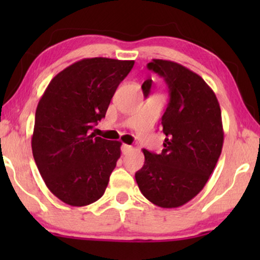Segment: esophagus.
Masks as SVG:
<instances>
[{
	"instance_id": "34e87169",
	"label": "esophagus",
	"mask_w": 260,
	"mask_h": 260,
	"mask_svg": "<svg viewBox=\"0 0 260 260\" xmlns=\"http://www.w3.org/2000/svg\"><path fill=\"white\" fill-rule=\"evenodd\" d=\"M134 150V148L131 147V145H127V144H123L122 145V154L123 155H127L129 152H131Z\"/></svg>"
}]
</instances>
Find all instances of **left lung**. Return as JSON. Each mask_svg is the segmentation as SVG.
Masks as SVG:
<instances>
[{"mask_svg": "<svg viewBox=\"0 0 260 260\" xmlns=\"http://www.w3.org/2000/svg\"><path fill=\"white\" fill-rule=\"evenodd\" d=\"M147 67L169 88L161 122L166 138L161 154L143 149L144 165L135 177L149 201L176 208L200 193L215 168L223 144L221 110L212 88L187 67L161 59ZM151 87V79L142 85L145 98Z\"/></svg>", "mask_w": 260, "mask_h": 260, "instance_id": "obj_1", "label": "left lung"}]
</instances>
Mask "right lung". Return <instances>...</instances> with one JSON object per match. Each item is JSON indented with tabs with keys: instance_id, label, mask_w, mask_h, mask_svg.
I'll return each instance as SVG.
<instances>
[{
	"instance_id": "add662e5",
	"label": "right lung",
	"mask_w": 260,
	"mask_h": 260,
	"mask_svg": "<svg viewBox=\"0 0 260 260\" xmlns=\"http://www.w3.org/2000/svg\"><path fill=\"white\" fill-rule=\"evenodd\" d=\"M134 60L83 59L56 74L35 112L31 150L48 189L67 205L97 201L120 157L118 141L90 130L102 118Z\"/></svg>"
}]
</instances>
